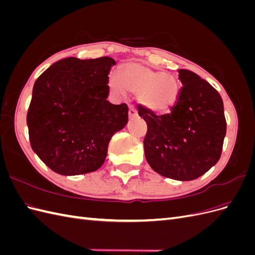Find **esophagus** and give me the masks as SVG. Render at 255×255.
<instances>
[{"label":"esophagus","mask_w":255,"mask_h":255,"mask_svg":"<svg viewBox=\"0 0 255 255\" xmlns=\"http://www.w3.org/2000/svg\"><path fill=\"white\" fill-rule=\"evenodd\" d=\"M137 117V110L136 107H134L133 105L129 106V110H128V118L129 119H134Z\"/></svg>","instance_id":"1"}]
</instances>
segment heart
<instances>
[{
	"label": "heart",
	"instance_id": "1",
	"mask_svg": "<svg viewBox=\"0 0 255 255\" xmlns=\"http://www.w3.org/2000/svg\"><path fill=\"white\" fill-rule=\"evenodd\" d=\"M109 85L118 94H123L127 89L138 95L139 103L153 114L170 111L181 90V84L174 75L135 61L123 66L121 76L112 74Z\"/></svg>",
	"mask_w": 255,
	"mask_h": 255
}]
</instances>
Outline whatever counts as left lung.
<instances>
[{
    "label": "left lung",
    "mask_w": 255,
    "mask_h": 255,
    "mask_svg": "<svg viewBox=\"0 0 255 255\" xmlns=\"http://www.w3.org/2000/svg\"><path fill=\"white\" fill-rule=\"evenodd\" d=\"M179 79L183 87L170 113L157 116L138 106V115L148 126L143 148L153 170L191 181L217 164L227 122L222 99L210 83L185 69Z\"/></svg>",
    "instance_id": "1"
}]
</instances>
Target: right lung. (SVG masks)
Returning a JSON list of instances; mask_svg holds the SVG:
<instances>
[{"label":"right lung","mask_w":255,"mask_h":255,"mask_svg":"<svg viewBox=\"0 0 255 255\" xmlns=\"http://www.w3.org/2000/svg\"><path fill=\"white\" fill-rule=\"evenodd\" d=\"M111 57L60 59L34 84L26 116L33 151L61 175L96 171L111 138L127 126L128 109L107 101Z\"/></svg>","instance_id":"obj_1"}]
</instances>
